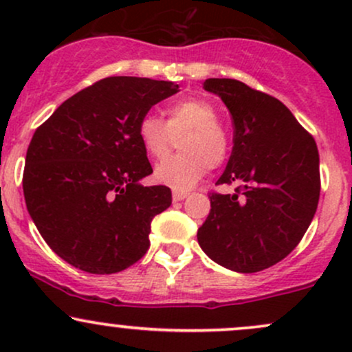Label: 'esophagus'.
<instances>
[{
    "label": "esophagus",
    "instance_id": "obj_1",
    "mask_svg": "<svg viewBox=\"0 0 352 352\" xmlns=\"http://www.w3.org/2000/svg\"><path fill=\"white\" fill-rule=\"evenodd\" d=\"M187 197H188L187 192H173L172 193L173 201H182L184 199H187Z\"/></svg>",
    "mask_w": 352,
    "mask_h": 352
}]
</instances>
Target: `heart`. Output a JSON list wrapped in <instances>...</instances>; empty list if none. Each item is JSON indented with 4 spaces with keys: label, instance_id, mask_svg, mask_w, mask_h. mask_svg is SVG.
<instances>
[{
    "label": "heart",
    "instance_id": "1",
    "mask_svg": "<svg viewBox=\"0 0 352 352\" xmlns=\"http://www.w3.org/2000/svg\"><path fill=\"white\" fill-rule=\"evenodd\" d=\"M180 137V153L159 164L153 177L159 184L175 190H187L208 170L227 160L230 135L218 122L217 109L208 100L185 98L165 109V120L153 114L140 117L137 139L151 159L160 160L172 151Z\"/></svg>",
    "mask_w": 352,
    "mask_h": 352
}]
</instances>
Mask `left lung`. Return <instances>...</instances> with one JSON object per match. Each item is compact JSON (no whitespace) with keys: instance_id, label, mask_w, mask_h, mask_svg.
<instances>
[{"instance_id":"1","label":"left lung","mask_w":352,"mask_h":352,"mask_svg":"<svg viewBox=\"0 0 352 352\" xmlns=\"http://www.w3.org/2000/svg\"><path fill=\"white\" fill-rule=\"evenodd\" d=\"M233 120V151L217 182L235 193L212 192L197 232L205 253L238 273L276 265L296 248L316 213L321 177L316 142L273 96L236 79H207Z\"/></svg>"}]
</instances>
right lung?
I'll return each instance as SVG.
<instances>
[{"mask_svg": "<svg viewBox=\"0 0 352 352\" xmlns=\"http://www.w3.org/2000/svg\"><path fill=\"white\" fill-rule=\"evenodd\" d=\"M179 84L112 76L64 100L36 129L23 192L36 228L64 261L94 274L122 272L148 250L152 218L172 204L144 187L152 165L137 139L140 117Z\"/></svg>", "mask_w": 352, "mask_h": 352, "instance_id": "right-lung-1", "label": "right lung"}]
</instances>
